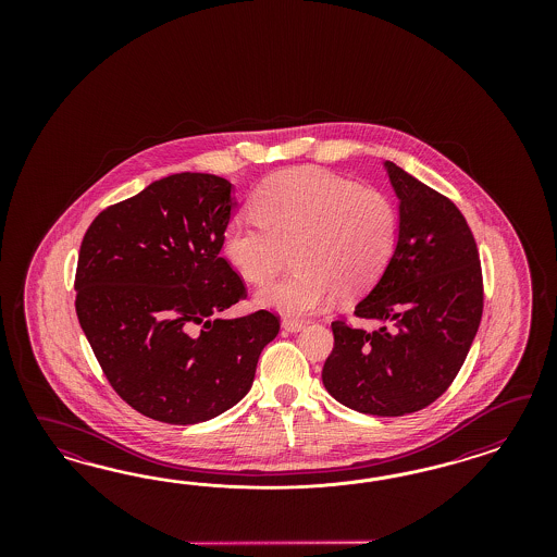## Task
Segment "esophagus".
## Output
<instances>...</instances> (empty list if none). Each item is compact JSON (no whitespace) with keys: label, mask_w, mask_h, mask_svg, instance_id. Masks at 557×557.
<instances>
[{"label":"esophagus","mask_w":557,"mask_h":557,"mask_svg":"<svg viewBox=\"0 0 557 557\" xmlns=\"http://www.w3.org/2000/svg\"><path fill=\"white\" fill-rule=\"evenodd\" d=\"M304 324H306V322L298 321V319H284V322H282V326H284L286 331H289V333H298V331H302Z\"/></svg>","instance_id":"esophagus-1"}]
</instances>
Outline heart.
Returning <instances> with one entry per match:
<instances>
[{"instance_id": "heart-1", "label": "heart", "mask_w": 557, "mask_h": 557, "mask_svg": "<svg viewBox=\"0 0 557 557\" xmlns=\"http://www.w3.org/2000/svg\"><path fill=\"white\" fill-rule=\"evenodd\" d=\"M255 219L224 228L222 253L243 280L268 286L261 300L287 317H306L335 296L355 298L377 284L398 243V212L375 187L321 169L271 175L251 196Z\"/></svg>"}]
</instances>
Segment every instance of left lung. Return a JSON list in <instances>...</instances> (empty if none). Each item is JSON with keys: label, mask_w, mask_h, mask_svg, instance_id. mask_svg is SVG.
I'll list each match as a JSON object with an SVG mask.
<instances>
[{"label": "left lung", "mask_w": 557, "mask_h": 557, "mask_svg": "<svg viewBox=\"0 0 557 557\" xmlns=\"http://www.w3.org/2000/svg\"><path fill=\"white\" fill-rule=\"evenodd\" d=\"M400 198V233L388 268L355 306L373 331L333 321L335 347L322 384L363 414L403 417L435 403L456 380L484 310L472 228L456 203L386 163Z\"/></svg>", "instance_id": "left-lung-1"}]
</instances>
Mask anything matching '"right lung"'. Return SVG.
Wrapping results in <instances>:
<instances>
[{"label":"right lung","instance_id":"1","mask_svg":"<svg viewBox=\"0 0 557 557\" xmlns=\"http://www.w3.org/2000/svg\"><path fill=\"white\" fill-rule=\"evenodd\" d=\"M233 206L224 177L186 171L108 206L85 231L77 319L110 386L154 421L196 424L235 406L280 333L270 310L219 319L247 300L220 257Z\"/></svg>","mask_w":557,"mask_h":557}]
</instances>
